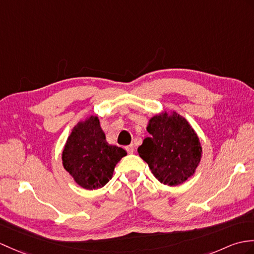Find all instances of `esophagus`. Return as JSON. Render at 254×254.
<instances>
[{
  "label": "esophagus",
  "instance_id": "1",
  "mask_svg": "<svg viewBox=\"0 0 254 254\" xmlns=\"http://www.w3.org/2000/svg\"><path fill=\"white\" fill-rule=\"evenodd\" d=\"M127 154H133L134 152V145H128L126 147Z\"/></svg>",
  "mask_w": 254,
  "mask_h": 254
}]
</instances>
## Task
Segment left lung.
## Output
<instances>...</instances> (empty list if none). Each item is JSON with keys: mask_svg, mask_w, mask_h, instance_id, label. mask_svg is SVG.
Segmentation results:
<instances>
[{"mask_svg": "<svg viewBox=\"0 0 254 254\" xmlns=\"http://www.w3.org/2000/svg\"><path fill=\"white\" fill-rule=\"evenodd\" d=\"M147 131L150 136L144 139L137 151L159 182L178 186L193 175L201 160L202 148L198 135L184 117L175 111H163L151 118Z\"/></svg>", "mask_w": 254, "mask_h": 254, "instance_id": "8db88e82", "label": "left lung"}]
</instances>
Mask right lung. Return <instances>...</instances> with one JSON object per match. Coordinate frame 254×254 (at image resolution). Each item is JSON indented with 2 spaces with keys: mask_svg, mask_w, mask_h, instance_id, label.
<instances>
[{
  "mask_svg": "<svg viewBox=\"0 0 254 254\" xmlns=\"http://www.w3.org/2000/svg\"><path fill=\"white\" fill-rule=\"evenodd\" d=\"M127 156L121 147L109 145L96 116L80 121L69 135L63 150V166L76 184L85 190L105 186L116 164Z\"/></svg>",
  "mask_w": 254,
  "mask_h": 254,
  "instance_id": "obj_1",
  "label": "right lung"
}]
</instances>
